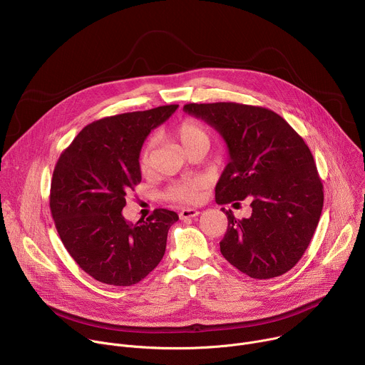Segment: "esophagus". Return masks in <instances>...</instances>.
<instances>
[{"label": "esophagus", "instance_id": "esophagus-1", "mask_svg": "<svg viewBox=\"0 0 365 365\" xmlns=\"http://www.w3.org/2000/svg\"><path fill=\"white\" fill-rule=\"evenodd\" d=\"M199 215V211L197 210H193V207H186V210H182L179 217L182 220H187V218H195Z\"/></svg>", "mask_w": 365, "mask_h": 365}]
</instances>
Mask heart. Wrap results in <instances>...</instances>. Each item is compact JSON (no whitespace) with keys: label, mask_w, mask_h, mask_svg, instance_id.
Masks as SVG:
<instances>
[{"label":"heart","mask_w":365,"mask_h":365,"mask_svg":"<svg viewBox=\"0 0 365 365\" xmlns=\"http://www.w3.org/2000/svg\"><path fill=\"white\" fill-rule=\"evenodd\" d=\"M173 135L180 141L183 148L186 151L192 150L193 147L197 145H210V135H207V131L205 127L193 120V118H185L182 120L173 130ZM138 163L141 170H147L151 165V141H147L138 154ZM203 187V182L200 179H183L172 183L168 186L165 190V197L183 203V205H190L196 203L200 199V190Z\"/></svg>","instance_id":"heart-1"}]
</instances>
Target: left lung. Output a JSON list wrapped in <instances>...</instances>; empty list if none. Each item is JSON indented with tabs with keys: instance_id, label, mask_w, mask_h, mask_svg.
<instances>
[{
	"instance_id": "1",
	"label": "left lung",
	"mask_w": 365,
	"mask_h": 365,
	"mask_svg": "<svg viewBox=\"0 0 365 365\" xmlns=\"http://www.w3.org/2000/svg\"><path fill=\"white\" fill-rule=\"evenodd\" d=\"M224 137L230 163L217 187L218 205L248 199L250 218H228L220 242L228 262L252 279H273L293 269L318 227L324 185L303 138L272 110L237 102L186 103Z\"/></svg>"
}]
</instances>
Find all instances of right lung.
Returning a JSON list of instances; mask_svg holds the SVG:
<instances>
[{
  "mask_svg": "<svg viewBox=\"0 0 365 365\" xmlns=\"http://www.w3.org/2000/svg\"><path fill=\"white\" fill-rule=\"evenodd\" d=\"M178 107L93 121L62 151L55 166L50 212L56 230L78 266L101 283L135 284L165 255L178 214L159 207L134 225L121 211L127 195L141 182L138 154L145 137Z\"/></svg>",
  "mask_w": 365,
  "mask_h": 365,
  "instance_id": "right-lung-1",
  "label": "right lung"
}]
</instances>
